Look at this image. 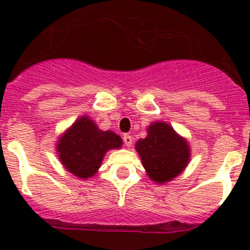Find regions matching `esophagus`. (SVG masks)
<instances>
[{
	"label": "esophagus",
	"instance_id": "1",
	"mask_svg": "<svg viewBox=\"0 0 250 250\" xmlns=\"http://www.w3.org/2000/svg\"><path fill=\"white\" fill-rule=\"evenodd\" d=\"M123 140H124V144H125V146H131V144H132V136L131 135H129V134H125V135H124V138H123Z\"/></svg>",
	"mask_w": 250,
	"mask_h": 250
}]
</instances>
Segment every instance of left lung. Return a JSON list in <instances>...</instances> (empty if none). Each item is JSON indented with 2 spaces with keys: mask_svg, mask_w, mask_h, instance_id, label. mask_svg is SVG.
Segmentation results:
<instances>
[{
  "mask_svg": "<svg viewBox=\"0 0 250 250\" xmlns=\"http://www.w3.org/2000/svg\"><path fill=\"white\" fill-rule=\"evenodd\" d=\"M135 149L149 178L159 184L176 178L190 160L188 141L164 121L152 123L146 138L138 140Z\"/></svg>",
  "mask_w": 250,
  "mask_h": 250,
  "instance_id": "left-lung-1",
  "label": "left lung"
}]
</instances>
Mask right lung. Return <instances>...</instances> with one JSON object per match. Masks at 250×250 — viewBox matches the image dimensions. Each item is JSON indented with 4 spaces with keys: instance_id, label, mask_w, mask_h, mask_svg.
<instances>
[{
    "instance_id": "right-lung-1",
    "label": "right lung",
    "mask_w": 250,
    "mask_h": 250,
    "mask_svg": "<svg viewBox=\"0 0 250 250\" xmlns=\"http://www.w3.org/2000/svg\"><path fill=\"white\" fill-rule=\"evenodd\" d=\"M123 140L112 131H103L89 116H81L57 143L61 164L80 179L94 176L107 150L119 149Z\"/></svg>"
}]
</instances>
